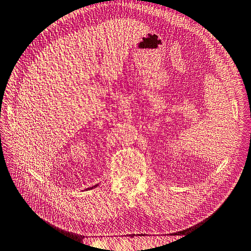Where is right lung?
Listing matches in <instances>:
<instances>
[{"instance_id":"1","label":"right lung","mask_w":251,"mask_h":251,"mask_svg":"<svg viewBox=\"0 0 251 251\" xmlns=\"http://www.w3.org/2000/svg\"><path fill=\"white\" fill-rule=\"evenodd\" d=\"M98 185H100V184H96V185H94V186H92V187H90V188H91V189H92V188H95V187H97ZM90 188H89V189H90Z\"/></svg>"}]
</instances>
